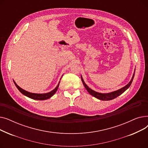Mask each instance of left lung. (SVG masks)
I'll return each instance as SVG.
<instances>
[{"instance_id":"1","label":"left lung","mask_w":148,"mask_h":148,"mask_svg":"<svg viewBox=\"0 0 148 148\" xmlns=\"http://www.w3.org/2000/svg\"><path fill=\"white\" fill-rule=\"evenodd\" d=\"M135 71H136V69L134 70V72L133 77H132L131 80L126 85V86H125L123 87L122 88H121V89H120L119 90H117L114 91V92H110V93H106V94H102V93H99V92H95L94 90L91 89L90 88H89L87 86L86 84L84 83L82 75H81V79H82V83H83V84L84 85V88L86 89L88 92L89 93V94L91 95H92L93 97H95V98H98V99H99L100 100L108 101V100H112L113 99L116 98V97H118V96H119L120 95L123 94V93L125 92L127 89H128V88L130 86V85L132 83V82H133V80L134 77V75H135Z\"/></svg>"}]
</instances>
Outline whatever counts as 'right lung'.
Wrapping results in <instances>:
<instances>
[{
    "instance_id": "add662e5",
    "label": "right lung",
    "mask_w": 148,
    "mask_h": 148,
    "mask_svg": "<svg viewBox=\"0 0 148 148\" xmlns=\"http://www.w3.org/2000/svg\"><path fill=\"white\" fill-rule=\"evenodd\" d=\"M61 80V79H60ZM14 81V80H13ZM14 83L15 84V86L17 88V89L19 90V91L22 94L25 95V96L31 98V99H36V100H45V99H47L49 98H50V97H51L56 92L58 87H59V85L60 83V81L58 84V86L55 88V89H53V90H51L50 92L48 93H45V94H35V93H31L29 92H27L24 89H23L22 88H21L20 86H18V85L16 84L14 81Z\"/></svg>"
}]
</instances>
